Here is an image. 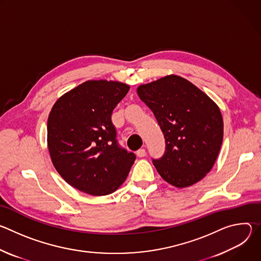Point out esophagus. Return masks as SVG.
I'll use <instances>...</instances> for the list:
<instances>
[{
    "instance_id": "34e87169",
    "label": "esophagus",
    "mask_w": 261,
    "mask_h": 261,
    "mask_svg": "<svg viewBox=\"0 0 261 261\" xmlns=\"http://www.w3.org/2000/svg\"><path fill=\"white\" fill-rule=\"evenodd\" d=\"M136 155H137V157L142 158V157H144L146 155V152H145L144 148H139V150L136 152Z\"/></svg>"
}]
</instances>
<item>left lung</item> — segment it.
Instances as JSON below:
<instances>
[{"label": "left lung", "mask_w": 261, "mask_h": 261, "mask_svg": "<svg viewBox=\"0 0 261 261\" xmlns=\"http://www.w3.org/2000/svg\"><path fill=\"white\" fill-rule=\"evenodd\" d=\"M164 134L165 153L153 163L161 177L177 188L202 179L213 168L223 140L218 105L189 81L167 75L137 88Z\"/></svg>", "instance_id": "obj_1"}]
</instances>
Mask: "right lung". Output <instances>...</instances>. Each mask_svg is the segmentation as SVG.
<instances>
[{"label": "right lung", "instance_id": "right-lung-1", "mask_svg": "<svg viewBox=\"0 0 261 261\" xmlns=\"http://www.w3.org/2000/svg\"><path fill=\"white\" fill-rule=\"evenodd\" d=\"M130 87L88 81L64 94L47 120V145L60 175L75 189L103 196L125 181L136 156L121 147L113 110Z\"/></svg>", "mask_w": 261, "mask_h": 261}]
</instances>
